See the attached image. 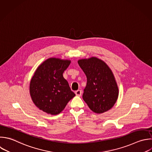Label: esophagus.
Returning <instances> with one entry per match:
<instances>
[{
	"label": "esophagus",
	"mask_w": 152,
	"mask_h": 152,
	"mask_svg": "<svg viewBox=\"0 0 152 152\" xmlns=\"http://www.w3.org/2000/svg\"><path fill=\"white\" fill-rule=\"evenodd\" d=\"M75 94H76L77 96H81V94H82V91H81V90H78L75 91Z\"/></svg>",
	"instance_id": "34e87169"
}]
</instances>
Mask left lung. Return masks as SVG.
<instances>
[{
    "mask_svg": "<svg viewBox=\"0 0 152 152\" xmlns=\"http://www.w3.org/2000/svg\"><path fill=\"white\" fill-rule=\"evenodd\" d=\"M78 63L87 77L83 100L96 113L107 111L118 97V88L112 71L103 61L95 57L79 60Z\"/></svg>",
    "mask_w": 152,
    "mask_h": 152,
    "instance_id": "obj_1",
    "label": "left lung"
}]
</instances>
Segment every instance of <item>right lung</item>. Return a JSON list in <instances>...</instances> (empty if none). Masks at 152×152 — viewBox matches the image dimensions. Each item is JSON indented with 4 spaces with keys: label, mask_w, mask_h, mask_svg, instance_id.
<instances>
[{
    "label": "right lung",
    "mask_w": 152,
    "mask_h": 152,
    "mask_svg": "<svg viewBox=\"0 0 152 152\" xmlns=\"http://www.w3.org/2000/svg\"><path fill=\"white\" fill-rule=\"evenodd\" d=\"M71 62L49 58L41 64L33 77L30 91L35 105L43 112L57 115L75 96L63 73Z\"/></svg>",
    "instance_id": "obj_1"
}]
</instances>
